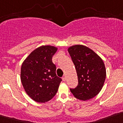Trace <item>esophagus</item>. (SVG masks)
Instances as JSON below:
<instances>
[{
  "instance_id": "esophagus-1",
  "label": "esophagus",
  "mask_w": 123,
  "mask_h": 123,
  "mask_svg": "<svg viewBox=\"0 0 123 123\" xmlns=\"http://www.w3.org/2000/svg\"><path fill=\"white\" fill-rule=\"evenodd\" d=\"M62 80L64 81H66V75H63V77H62Z\"/></svg>"
}]
</instances>
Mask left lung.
Wrapping results in <instances>:
<instances>
[{
  "label": "left lung",
  "instance_id": "8db88e82",
  "mask_svg": "<svg viewBox=\"0 0 123 123\" xmlns=\"http://www.w3.org/2000/svg\"><path fill=\"white\" fill-rule=\"evenodd\" d=\"M78 77V85L70 88L76 98L90 100L101 91L106 79V69L103 60L93 50L84 45L68 48Z\"/></svg>",
  "mask_w": 123,
  "mask_h": 123
}]
</instances>
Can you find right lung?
Instances as JSON below:
<instances>
[{"instance_id": "right-lung-1", "label": "right lung", "mask_w": 123, "mask_h": 123, "mask_svg": "<svg viewBox=\"0 0 123 123\" xmlns=\"http://www.w3.org/2000/svg\"><path fill=\"white\" fill-rule=\"evenodd\" d=\"M57 48L41 46L32 51L23 61L20 78L28 95L35 101L45 103L55 96L62 79L55 73L52 58Z\"/></svg>"}]
</instances>
